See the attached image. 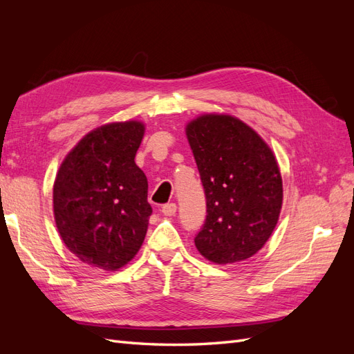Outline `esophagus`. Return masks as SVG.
Segmentation results:
<instances>
[{
	"label": "esophagus",
	"instance_id": "obj_1",
	"mask_svg": "<svg viewBox=\"0 0 354 354\" xmlns=\"http://www.w3.org/2000/svg\"><path fill=\"white\" fill-rule=\"evenodd\" d=\"M176 211H177V205H176L174 202H171V203H165V205L162 207V212L165 214V216H174Z\"/></svg>",
	"mask_w": 354,
	"mask_h": 354
}]
</instances>
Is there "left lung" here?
<instances>
[{"label": "left lung", "instance_id": "left-lung-1", "mask_svg": "<svg viewBox=\"0 0 354 354\" xmlns=\"http://www.w3.org/2000/svg\"><path fill=\"white\" fill-rule=\"evenodd\" d=\"M186 136L207 198L198 251L216 264L250 259L272 236L282 208V177L272 149L230 115H202L187 124Z\"/></svg>", "mask_w": 354, "mask_h": 354}]
</instances>
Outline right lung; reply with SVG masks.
<instances>
[{
	"mask_svg": "<svg viewBox=\"0 0 354 354\" xmlns=\"http://www.w3.org/2000/svg\"><path fill=\"white\" fill-rule=\"evenodd\" d=\"M143 134L138 121L102 125L81 138L57 171L56 226L84 264L118 270L145 241L152 207L147 178L134 162Z\"/></svg>",
	"mask_w": 354,
	"mask_h": 354,
	"instance_id": "add662e5",
	"label": "right lung"
}]
</instances>
